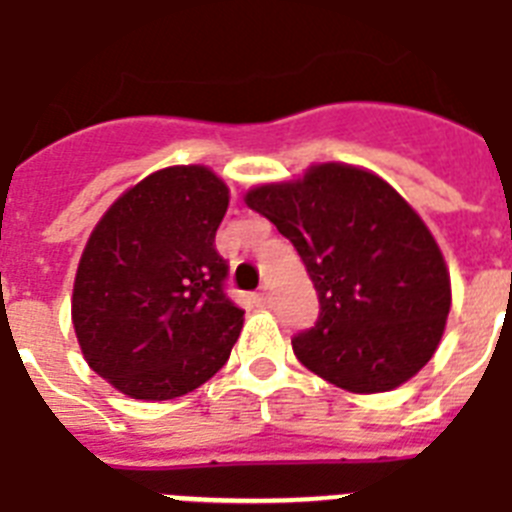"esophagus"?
I'll return each instance as SVG.
<instances>
[{"label":"esophagus","mask_w":512,"mask_h":512,"mask_svg":"<svg viewBox=\"0 0 512 512\" xmlns=\"http://www.w3.org/2000/svg\"><path fill=\"white\" fill-rule=\"evenodd\" d=\"M255 302H257V305H260V307H265V305H268V302H270V294H268V292H260V294H257V297H255Z\"/></svg>","instance_id":"34e87169"}]
</instances>
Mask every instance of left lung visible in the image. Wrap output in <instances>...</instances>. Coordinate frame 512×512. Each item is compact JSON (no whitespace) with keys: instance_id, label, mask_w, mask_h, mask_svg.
I'll use <instances>...</instances> for the list:
<instances>
[{"instance_id":"8db88e82","label":"left lung","mask_w":512,"mask_h":512,"mask_svg":"<svg viewBox=\"0 0 512 512\" xmlns=\"http://www.w3.org/2000/svg\"><path fill=\"white\" fill-rule=\"evenodd\" d=\"M244 202L294 244L318 292V321L292 339L307 371L376 394L429 363L450 315V270L400 191L371 170L321 162Z\"/></svg>"}]
</instances>
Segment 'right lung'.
Masks as SVG:
<instances>
[{
  "mask_svg": "<svg viewBox=\"0 0 512 512\" xmlns=\"http://www.w3.org/2000/svg\"><path fill=\"white\" fill-rule=\"evenodd\" d=\"M228 186L173 165L123 191L91 231L73 284L86 363L134 400H176L226 365L244 310L223 292L215 231Z\"/></svg>",
  "mask_w": 512,
  "mask_h": 512,
  "instance_id": "1",
  "label": "right lung"
}]
</instances>
